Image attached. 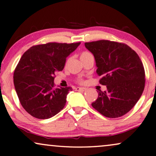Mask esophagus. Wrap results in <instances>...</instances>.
Returning <instances> with one entry per match:
<instances>
[{
    "mask_svg": "<svg viewBox=\"0 0 156 156\" xmlns=\"http://www.w3.org/2000/svg\"><path fill=\"white\" fill-rule=\"evenodd\" d=\"M76 90L82 91V92H83V91L86 90V88H81V87H77V88H76Z\"/></svg>",
    "mask_w": 156,
    "mask_h": 156,
    "instance_id": "obj_1",
    "label": "esophagus"
}]
</instances>
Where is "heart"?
<instances>
[{"label": "heart", "instance_id": "heart-1", "mask_svg": "<svg viewBox=\"0 0 156 156\" xmlns=\"http://www.w3.org/2000/svg\"><path fill=\"white\" fill-rule=\"evenodd\" d=\"M89 54H90V53H89L88 52H83V53H81V55H80V58H83L85 56H86V55H89ZM79 81L80 82H82L83 80H82V79H80Z\"/></svg>", "mask_w": 156, "mask_h": 156}]
</instances>
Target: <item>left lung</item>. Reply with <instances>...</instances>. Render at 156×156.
Listing matches in <instances>:
<instances>
[{
	"label": "left lung",
	"mask_w": 156,
	"mask_h": 156,
	"mask_svg": "<svg viewBox=\"0 0 156 156\" xmlns=\"http://www.w3.org/2000/svg\"><path fill=\"white\" fill-rule=\"evenodd\" d=\"M94 55L100 83L107 90H100L92 106L105 117L115 118L129 112L145 88V70L138 55L124 43L107 40L86 43Z\"/></svg>",
	"instance_id": "1"
}]
</instances>
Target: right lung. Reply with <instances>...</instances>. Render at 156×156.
Returning a JSON list of instances; mask_svg holds the SVG:
<instances>
[{"label":"right lung","instance_id":"add662e5","mask_svg":"<svg viewBox=\"0 0 156 156\" xmlns=\"http://www.w3.org/2000/svg\"><path fill=\"white\" fill-rule=\"evenodd\" d=\"M80 43H48L30 48L20 58L13 83L20 104L33 117L48 119L66 105L71 87L55 88L57 71L64 68L66 58Z\"/></svg>","mask_w":156,"mask_h":156}]
</instances>
